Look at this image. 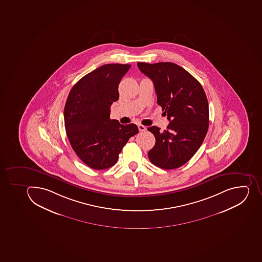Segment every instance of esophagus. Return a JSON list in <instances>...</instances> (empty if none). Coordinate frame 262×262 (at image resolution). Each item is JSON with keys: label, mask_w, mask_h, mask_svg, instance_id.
I'll return each mask as SVG.
<instances>
[{"label": "esophagus", "mask_w": 262, "mask_h": 262, "mask_svg": "<svg viewBox=\"0 0 262 262\" xmlns=\"http://www.w3.org/2000/svg\"><path fill=\"white\" fill-rule=\"evenodd\" d=\"M138 127H139V132H143V131H145L146 130L145 126L141 125V124L138 126Z\"/></svg>", "instance_id": "1"}]
</instances>
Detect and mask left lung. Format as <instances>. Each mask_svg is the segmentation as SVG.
I'll use <instances>...</instances> for the list:
<instances>
[{"label": "left lung", "instance_id": "1", "mask_svg": "<svg viewBox=\"0 0 262 262\" xmlns=\"http://www.w3.org/2000/svg\"><path fill=\"white\" fill-rule=\"evenodd\" d=\"M155 85L158 104L169 123L161 131L148 127L155 135V146L148 151L152 164L164 169L182 166L197 152L209 127V104L198 80L173 62L137 63Z\"/></svg>", "mask_w": 262, "mask_h": 262}]
</instances>
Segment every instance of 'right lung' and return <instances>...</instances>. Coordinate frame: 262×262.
Returning a JSON list of instances; mask_svg holds the SVG:
<instances>
[{
  "instance_id": "right-lung-1",
  "label": "right lung",
  "mask_w": 262,
  "mask_h": 262,
  "mask_svg": "<svg viewBox=\"0 0 262 262\" xmlns=\"http://www.w3.org/2000/svg\"><path fill=\"white\" fill-rule=\"evenodd\" d=\"M131 65L105 64L73 86L64 107L71 146L80 160L101 170L116 164L128 139L139 133L135 123L110 119V107L119 100V84Z\"/></svg>"
}]
</instances>
